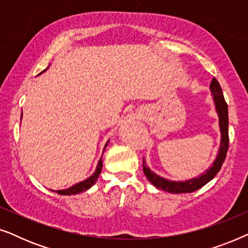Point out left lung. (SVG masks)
<instances>
[{"instance_id": "left-lung-1", "label": "left lung", "mask_w": 248, "mask_h": 248, "mask_svg": "<svg viewBox=\"0 0 248 248\" xmlns=\"http://www.w3.org/2000/svg\"><path fill=\"white\" fill-rule=\"evenodd\" d=\"M210 90H211L213 100H215L216 109L219 116V126L220 132H221V141H220V149L219 154L217 155L215 162H213L211 167H210L205 172L200 175L199 177L188 179L185 182H172L165 179L155 174L154 171L150 170V168L147 166L143 158V171L144 175L147 176L148 181L151 183L152 185L159 189H164L166 192L169 193H192L196 191V189L201 188L204 186L206 183H209L215 176L218 174L221 166L225 161L227 151H228L229 147V135H228V105H227L225 98H223V93L221 90V87L216 78H213L212 82L210 84Z\"/></svg>"}]
</instances>
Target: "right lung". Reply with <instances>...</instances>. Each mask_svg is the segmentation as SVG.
I'll return each instance as SVG.
<instances>
[{
	"label": "right lung",
	"mask_w": 248,
	"mask_h": 248,
	"mask_svg": "<svg viewBox=\"0 0 248 248\" xmlns=\"http://www.w3.org/2000/svg\"><path fill=\"white\" fill-rule=\"evenodd\" d=\"M107 144H108V142L106 143V145H105V148L107 147ZM101 168H103V158H100L99 161H98L97 168H96V170H94L93 174L91 175L89 178H87L86 181L78 183V184L73 185L72 187H69L66 189H60V191H53V189H50V191L59 193V194H61V195H74V194H78V193L87 191L88 188H90L91 186H93L94 183L97 182L98 177H99V174L101 172Z\"/></svg>",
	"instance_id": "1"
}]
</instances>
